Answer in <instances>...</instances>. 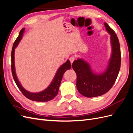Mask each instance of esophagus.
Here are the masks:
<instances>
[{
	"label": "esophagus",
	"instance_id": "34e87169",
	"mask_svg": "<svg viewBox=\"0 0 133 133\" xmlns=\"http://www.w3.org/2000/svg\"><path fill=\"white\" fill-rule=\"evenodd\" d=\"M75 59V58L74 57V56H71V57H70L69 58V60H70L71 64L73 63V62L74 61Z\"/></svg>",
	"mask_w": 133,
	"mask_h": 133
}]
</instances>
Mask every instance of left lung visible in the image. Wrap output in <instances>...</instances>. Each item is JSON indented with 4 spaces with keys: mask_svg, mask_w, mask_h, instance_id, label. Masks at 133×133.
I'll return each instance as SVG.
<instances>
[{
    "mask_svg": "<svg viewBox=\"0 0 133 133\" xmlns=\"http://www.w3.org/2000/svg\"><path fill=\"white\" fill-rule=\"evenodd\" d=\"M104 24L110 34L112 47L111 58L106 70L102 74L94 73L89 64L81 59L75 60L72 64L77 77V89L88 98L102 95L109 90L115 83L120 69L121 53L117 35L107 23Z\"/></svg>",
    "mask_w": 133,
    "mask_h": 133,
    "instance_id": "obj_1",
    "label": "left lung"
}]
</instances>
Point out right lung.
I'll use <instances>...</instances> for the list:
<instances>
[{"instance_id": "add662e5", "label": "right lung", "mask_w": 133, "mask_h": 133, "mask_svg": "<svg viewBox=\"0 0 133 133\" xmlns=\"http://www.w3.org/2000/svg\"><path fill=\"white\" fill-rule=\"evenodd\" d=\"M25 28H23V29L21 30L19 33V35L18 37L15 40L13 44V48H12L11 50V73L12 75H13V79L15 81V83L17 84L18 88L20 89L22 92V94L24 95L26 98L29 99L35 102H48L49 100H51L53 99L57 95L58 91H59V88L60 83L63 78V76L65 73V71L68 69H70L71 68V64L70 63V61L69 60H68L67 61L63 64V65L60 66L57 72L56 73L54 78L53 80V81L51 83V84L49 85L46 89L44 90L39 92H30L29 91H28L26 90L24 88L22 85L19 82V80L17 78V75L15 73V65H14V51L15 48L18 45V44L21 41V39L22 38L23 33L24 31Z\"/></svg>"}]
</instances>
